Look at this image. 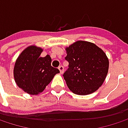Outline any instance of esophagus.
Segmentation results:
<instances>
[{
	"label": "esophagus",
	"mask_w": 128,
	"mask_h": 128,
	"mask_svg": "<svg viewBox=\"0 0 128 128\" xmlns=\"http://www.w3.org/2000/svg\"><path fill=\"white\" fill-rule=\"evenodd\" d=\"M58 70H59L61 74H62V73L64 72V66H62V65L59 66H58Z\"/></svg>",
	"instance_id": "34e87169"
}]
</instances>
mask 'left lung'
I'll list each match as a JSON object with an SVG mask.
<instances>
[{"instance_id": "obj_1", "label": "left lung", "mask_w": 128, "mask_h": 128, "mask_svg": "<svg viewBox=\"0 0 128 128\" xmlns=\"http://www.w3.org/2000/svg\"><path fill=\"white\" fill-rule=\"evenodd\" d=\"M66 51L69 68L63 76L69 89L81 96L96 91L104 82L109 68L104 51L95 44L84 40L73 43Z\"/></svg>"}]
</instances>
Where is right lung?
<instances>
[{
    "instance_id": "add662e5",
    "label": "right lung",
    "mask_w": 128,
    "mask_h": 128,
    "mask_svg": "<svg viewBox=\"0 0 128 128\" xmlns=\"http://www.w3.org/2000/svg\"><path fill=\"white\" fill-rule=\"evenodd\" d=\"M43 50L36 46L26 47L17 58L14 66V78L17 85L30 95L43 92L52 80L58 69L51 66L49 55L40 57Z\"/></svg>"
}]
</instances>
